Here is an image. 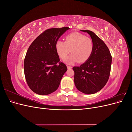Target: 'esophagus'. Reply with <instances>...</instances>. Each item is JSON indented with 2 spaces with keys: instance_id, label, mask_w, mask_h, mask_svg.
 <instances>
[{
  "instance_id": "1",
  "label": "esophagus",
  "mask_w": 132,
  "mask_h": 132,
  "mask_svg": "<svg viewBox=\"0 0 132 132\" xmlns=\"http://www.w3.org/2000/svg\"><path fill=\"white\" fill-rule=\"evenodd\" d=\"M67 68H68V69H71V68H72V67H71V66H69V65H67Z\"/></svg>"
}]
</instances>
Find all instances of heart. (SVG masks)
Listing matches in <instances>:
<instances>
[{
  "instance_id": "heart-1",
  "label": "heart",
  "mask_w": 132,
  "mask_h": 132,
  "mask_svg": "<svg viewBox=\"0 0 132 132\" xmlns=\"http://www.w3.org/2000/svg\"><path fill=\"white\" fill-rule=\"evenodd\" d=\"M55 47L59 57L62 59L65 58L70 52L72 53L64 59L65 63L73 64L78 61L82 63L91 57L94 43L91 38L75 32L67 35L65 41H57Z\"/></svg>"
}]
</instances>
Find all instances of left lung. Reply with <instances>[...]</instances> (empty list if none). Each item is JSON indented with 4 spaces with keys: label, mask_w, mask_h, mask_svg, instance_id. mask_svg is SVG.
Returning a JSON list of instances; mask_svg holds the SVG:
<instances>
[{
    "label": "left lung",
    "mask_w": 132,
    "mask_h": 132,
    "mask_svg": "<svg viewBox=\"0 0 132 132\" xmlns=\"http://www.w3.org/2000/svg\"><path fill=\"white\" fill-rule=\"evenodd\" d=\"M88 34L94 43L90 58L79 67H74V83L77 89L86 94L101 90L109 80L112 56L107 46L94 32L81 30Z\"/></svg>",
    "instance_id": "obj_1"
}]
</instances>
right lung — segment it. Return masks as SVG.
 I'll return each instance as SVG.
<instances>
[{"instance_id": "right-lung-1", "label": "right lung", "mask_w": 132, "mask_h": 132, "mask_svg": "<svg viewBox=\"0 0 132 132\" xmlns=\"http://www.w3.org/2000/svg\"><path fill=\"white\" fill-rule=\"evenodd\" d=\"M69 29L67 27L48 29L38 36L28 49L24 60V73L28 85L35 93L47 95L58 88L67 68L59 62L55 45Z\"/></svg>"}]
</instances>
